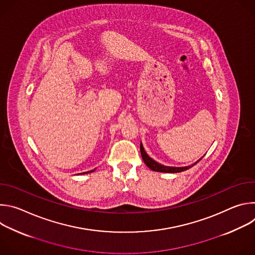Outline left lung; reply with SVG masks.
Masks as SVG:
<instances>
[{
	"label": "left lung",
	"instance_id": "obj_1",
	"mask_svg": "<svg viewBox=\"0 0 255 255\" xmlns=\"http://www.w3.org/2000/svg\"><path fill=\"white\" fill-rule=\"evenodd\" d=\"M140 152H141V156H142V159L143 161L145 162V164H146L151 170L153 171H159V172H180V171H184V170H187L189 168H191L193 165H195L196 163H198L201 159H199L196 163L192 164V165H188V166H184V167H172V166H164V165H161L160 163L154 161L152 158H150L147 153L145 152L142 144H140Z\"/></svg>",
	"mask_w": 255,
	"mask_h": 255
}]
</instances>
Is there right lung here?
Returning a JSON list of instances; mask_svg holds the SVG:
<instances>
[{"label":"right lung","mask_w":255,"mask_h":255,"mask_svg":"<svg viewBox=\"0 0 255 255\" xmlns=\"http://www.w3.org/2000/svg\"><path fill=\"white\" fill-rule=\"evenodd\" d=\"M91 171H94V170H91Z\"/></svg>","instance_id":"add662e5"}]
</instances>
